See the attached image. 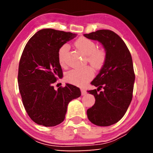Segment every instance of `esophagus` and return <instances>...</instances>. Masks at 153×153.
Masks as SVG:
<instances>
[{
    "instance_id": "1",
    "label": "esophagus",
    "mask_w": 153,
    "mask_h": 153,
    "mask_svg": "<svg viewBox=\"0 0 153 153\" xmlns=\"http://www.w3.org/2000/svg\"><path fill=\"white\" fill-rule=\"evenodd\" d=\"M81 93H82V95L84 96L85 94H86L87 92H86V90H85L84 89H81Z\"/></svg>"
}]
</instances>
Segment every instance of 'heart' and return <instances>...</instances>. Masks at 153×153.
<instances>
[{
	"mask_svg": "<svg viewBox=\"0 0 153 153\" xmlns=\"http://www.w3.org/2000/svg\"><path fill=\"white\" fill-rule=\"evenodd\" d=\"M76 48L80 53L86 56V60L96 69L103 66L106 61V53L102 48H97V45L92 40L86 38H80L75 42ZM69 49L68 45H63L58 51L59 62L62 67L65 65L64 57ZM93 77V71L90 67L74 69L67 71L65 79L67 82L76 86H84Z\"/></svg>",
	"mask_w": 153,
	"mask_h": 153,
	"instance_id": "b5f03b06",
	"label": "heart"
}]
</instances>
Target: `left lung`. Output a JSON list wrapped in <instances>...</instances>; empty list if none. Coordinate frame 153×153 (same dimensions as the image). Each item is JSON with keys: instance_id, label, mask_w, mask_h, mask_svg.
Segmentation results:
<instances>
[{"instance_id": "left-lung-1", "label": "left lung", "mask_w": 153, "mask_h": 153, "mask_svg": "<svg viewBox=\"0 0 153 153\" xmlns=\"http://www.w3.org/2000/svg\"><path fill=\"white\" fill-rule=\"evenodd\" d=\"M84 36L101 43L107 56L99 74L91 82L97 90L87 91L95 97L94 105L87 110L88 118L94 125L111 126L123 117L132 99L135 74L130 52L123 40L111 30H100ZM101 88L103 90L100 91Z\"/></svg>"}]
</instances>
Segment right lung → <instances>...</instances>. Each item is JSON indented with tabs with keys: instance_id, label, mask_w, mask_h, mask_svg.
Masks as SVG:
<instances>
[{
	"instance_id": "add662e5",
	"label": "right lung",
	"mask_w": 153,
	"mask_h": 153,
	"mask_svg": "<svg viewBox=\"0 0 153 153\" xmlns=\"http://www.w3.org/2000/svg\"><path fill=\"white\" fill-rule=\"evenodd\" d=\"M76 33L43 29L28 41L21 56L18 86L27 115L38 125L52 127L63 122L67 105L81 96L79 88L67 84L55 90L53 84L63 76L58 59L61 46Z\"/></svg>"
}]
</instances>
